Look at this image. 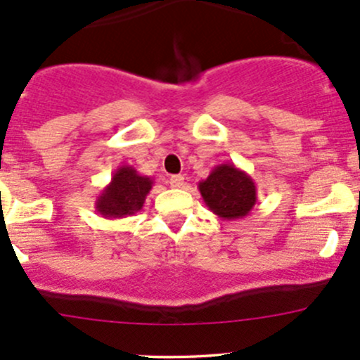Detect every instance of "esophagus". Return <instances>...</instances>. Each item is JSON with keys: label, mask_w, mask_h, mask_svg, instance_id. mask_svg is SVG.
Wrapping results in <instances>:
<instances>
[{"label": "esophagus", "mask_w": 360, "mask_h": 360, "mask_svg": "<svg viewBox=\"0 0 360 360\" xmlns=\"http://www.w3.org/2000/svg\"><path fill=\"white\" fill-rule=\"evenodd\" d=\"M169 183H170V186H172V188H183L184 176H181V174H177V176H172L169 179Z\"/></svg>", "instance_id": "esophagus-1"}]
</instances>
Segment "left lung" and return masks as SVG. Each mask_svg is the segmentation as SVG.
Listing matches in <instances>:
<instances>
[{
    "mask_svg": "<svg viewBox=\"0 0 360 360\" xmlns=\"http://www.w3.org/2000/svg\"><path fill=\"white\" fill-rule=\"evenodd\" d=\"M203 202L219 219H242L256 203V184L252 177L233 163H221L210 170L209 177L198 183Z\"/></svg>",
    "mask_w": 360,
    "mask_h": 360,
    "instance_id": "1",
    "label": "left lung"
}]
</instances>
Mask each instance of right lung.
<instances>
[{"label": "right lung", "instance_id": "1", "mask_svg": "<svg viewBox=\"0 0 360 360\" xmlns=\"http://www.w3.org/2000/svg\"><path fill=\"white\" fill-rule=\"evenodd\" d=\"M153 179L141 176L132 165H122L115 170L110 184L96 198V210L106 219H122L134 216L143 209Z\"/></svg>", "mask_w": 360, "mask_h": 360}]
</instances>
